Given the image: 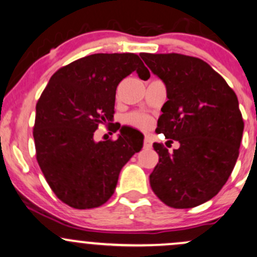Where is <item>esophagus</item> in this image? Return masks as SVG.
Masks as SVG:
<instances>
[{
  "instance_id": "esophagus-1",
  "label": "esophagus",
  "mask_w": 257,
  "mask_h": 257,
  "mask_svg": "<svg viewBox=\"0 0 257 257\" xmlns=\"http://www.w3.org/2000/svg\"><path fill=\"white\" fill-rule=\"evenodd\" d=\"M152 139L150 136H146L145 137V141H143V147L147 148V150H150V148H152Z\"/></svg>"
}]
</instances>
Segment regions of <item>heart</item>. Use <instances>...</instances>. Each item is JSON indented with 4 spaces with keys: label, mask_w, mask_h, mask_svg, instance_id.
Masks as SVG:
<instances>
[{
    "label": "heart",
    "mask_w": 257,
    "mask_h": 257,
    "mask_svg": "<svg viewBox=\"0 0 257 257\" xmlns=\"http://www.w3.org/2000/svg\"><path fill=\"white\" fill-rule=\"evenodd\" d=\"M126 122L140 130H148L153 125V120L148 115L142 112H131L126 116Z\"/></svg>",
    "instance_id": "obj_1"
}]
</instances>
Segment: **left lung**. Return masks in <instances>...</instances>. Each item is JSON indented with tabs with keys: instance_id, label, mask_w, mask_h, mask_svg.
Listing matches in <instances>:
<instances>
[{
	"instance_id": "obj_1",
	"label": "left lung",
	"mask_w": 257,
	"mask_h": 257,
	"mask_svg": "<svg viewBox=\"0 0 257 257\" xmlns=\"http://www.w3.org/2000/svg\"><path fill=\"white\" fill-rule=\"evenodd\" d=\"M140 56L167 87L168 100L156 131L180 143L172 154L162 143L153 145L159 163L150 175L152 190L174 208L202 205L220 191L238 159L244 131L238 98L224 78L197 57Z\"/></svg>"
}]
</instances>
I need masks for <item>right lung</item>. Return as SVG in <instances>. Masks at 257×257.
I'll return each instance as SVG.
<instances>
[{"label":"right lung","instance_id":"right-lung-1","mask_svg":"<svg viewBox=\"0 0 257 257\" xmlns=\"http://www.w3.org/2000/svg\"><path fill=\"white\" fill-rule=\"evenodd\" d=\"M134 71L150 77L136 54L89 55L56 71L41 93L33 131L37 161L66 205H104L123 165L142 148L143 140L122 131L115 141H94L98 126L114 117L118 83Z\"/></svg>","mask_w":257,"mask_h":257}]
</instances>
